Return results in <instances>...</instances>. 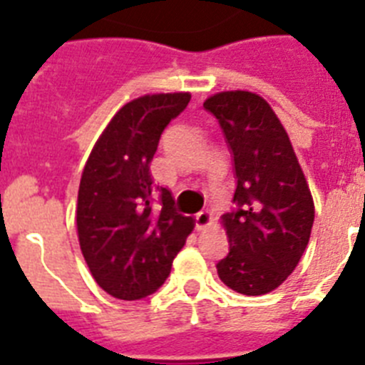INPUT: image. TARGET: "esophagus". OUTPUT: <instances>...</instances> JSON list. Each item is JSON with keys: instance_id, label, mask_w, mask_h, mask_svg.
Listing matches in <instances>:
<instances>
[{"instance_id": "34e87169", "label": "esophagus", "mask_w": 365, "mask_h": 365, "mask_svg": "<svg viewBox=\"0 0 365 365\" xmlns=\"http://www.w3.org/2000/svg\"><path fill=\"white\" fill-rule=\"evenodd\" d=\"M212 222V214L208 210H202L195 215V228L197 230H205L206 227H210Z\"/></svg>"}]
</instances>
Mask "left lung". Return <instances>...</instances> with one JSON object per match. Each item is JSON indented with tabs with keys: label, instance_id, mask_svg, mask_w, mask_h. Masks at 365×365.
Listing matches in <instances>:
<instances>
[{
	"label": "left lung",
	"instance_id": "left-lung-1",
	"mask_svg": "<svg viewBox=\"0 0 365 365\" xmlns=\"http://www.w3.org/2000/svg\"><path fill=\"white\" fill-rule=\"evenodd\" d=\"M234 159V212L222 215L227 257L217 265L232 291L259 296L282 285L311 237L314 202L285 128L256 93L222 91L206 100Z\"/></svg>",
	"mask_w": 365,
	"mask_h": 365
}]
</instances>
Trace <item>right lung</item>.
<instances>
[{
  "label": "right lung",
  "mask_w": 365,
  "mask_h": 365,
  "mask_svg": "<svg viewBox=\"0 0 365 365\" xmlns=\"http://www.w3.org/2000/svg\"><path fill=\"white\" fill-rule=\"evenodd\" d=\"M190 93L135 98L111 118L93 148L78 188L76 227L93 278L118 299L153 294L193 230L172 192L151 179L150 164L164 128Z\"/></svg>",
  "instance_id": "add662e5"
}]
</instances>
